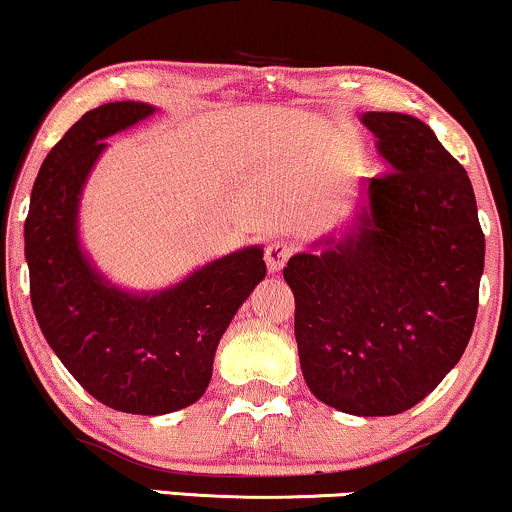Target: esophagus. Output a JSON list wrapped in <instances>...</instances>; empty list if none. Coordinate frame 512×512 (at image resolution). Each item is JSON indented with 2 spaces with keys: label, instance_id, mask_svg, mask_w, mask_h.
<instances>
[{
  "label": "esophagus",
  "instance_id": "1",
  "mask_svg": "<svg viewBox=\"0 0 512 512\" xmlns=\"http://www.w3.org/2000/svg\"><path fill=\"white\" fill-rule=\"evenodd\" d=\"M295 248L286 241H271L267 245V250H264V262H267V267L271 271H278L283 269V264L290 260V255H293Z\"/></svg>",
  "mask_w": 512,
  "mask_h": 512
}]
</instances>
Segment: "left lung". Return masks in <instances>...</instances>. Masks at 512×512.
Instances as JSON below:
<instances>
[{
  "instance_id": "obj_1",
  "label": "left lung",
  "mask_w": 512,
  "mask_h": 512,
  "mask_svg": "<svg viewBox=\"0 0 512 512\" xmlns=\"http://www.w3.org/2000/svg\"><path fill=\"white\" fill-rule=\"evenodd\" d=\"M390 163L352 234L290 257L302 375L323 404L394 416L442 383L475 328L484 234L465 167L404 113H364Z\"/></svg>"
}]
</instances>
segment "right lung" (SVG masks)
Masks as SVG:
<instances>
[{
	"instance_id": "add662e5",
	"label": "right lung",
	"mask_w": 512,
	"mask_h": 512,
	"mask_svg": "<svg viewBox=\"0 0 512 512\" xmlns=\"http://www.w3.org/2000/svg\"><path fill=\"white\" fill-rule=\"evenodd\" d=\"M139 101L84 113L51 148L25 219L30 300L44 338L84 390L115 411L160 416L203 397L226 326L267 274L262 248L238 250L155 295L108 286L77 243V203L106 137L148 118Z\"/></svg>"
}]
</instances>
